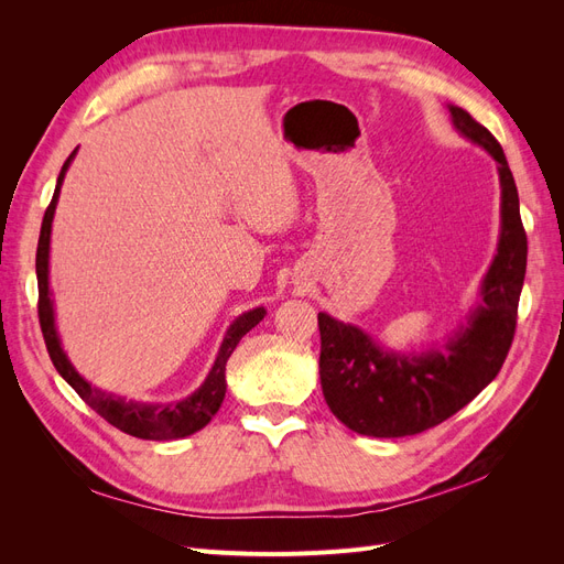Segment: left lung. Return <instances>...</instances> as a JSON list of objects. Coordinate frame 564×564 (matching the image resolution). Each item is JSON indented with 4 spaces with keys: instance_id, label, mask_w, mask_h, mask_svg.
I'll return each instance as SVG.
<instances>
[{
    "instance_id": "obj_1",
    "label": "left lung",
    "mask_w": 564,
    "mask_h": 564,
    "mask_svg": "<svg viewBox=\"0 0 564 564\" xmlns=\"http://www.w3.org/2000/svg\"><path fill=\"white\" fill-rule=\"evenodd\" d=\"M454 129L497 162L501 230L497 253L468 311L442 348L392 350L365 329L327 313L319 324V383L332 414L369 437H404L433 429L485 390L513 344L527 270V235L518 187L499 141L458 106H447Z\"/></svg>"
}]
</instances>
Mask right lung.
Listing matches in <instances>:
<instances>
[{"mask_svg":"<svg viewBox=\"0 0 564 564\" xmlns=\"http://www.w3.org/2000/svg\"><path fill=\"white\" fill-rule=\"evenodd\" d=\"M77 150L65 160L54 197H51L48 209L42 220V232H40V245H37V286H40V324L42 334L46 340V350L51 362H54L56 371L61 377L70 383L77 395L87 402L96 414L104 416L115 429H119L127 435L141 437V440H181L202 431L214 414L218 412L220 402L226 398V365L230 360L232 350L240 344L242 336L249 334L256 324L265 317V308L247 311L240 317H235L230 327L226 329L224 340H220V348L216 352V360L207 373V379L202 386L191 392V395L183 400L172 402H143V400H127L124 395H117V392L104 390L98 386H91L70 362V357L63 350L58 327H56V308H54V292H51L48 282V251H51V226H54V216L58 207L61 187L65 181L67 169H70Z\"/></svg>","mask_w":564,"mask_h":564,"instance_id":"obj_1","label":"right lung"}]
</instances>
